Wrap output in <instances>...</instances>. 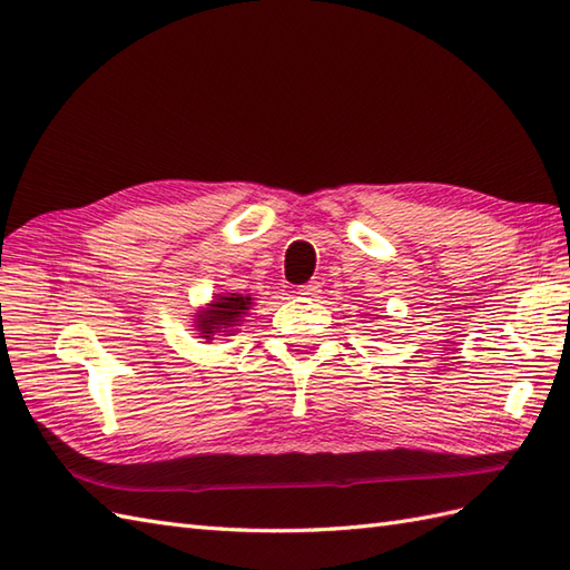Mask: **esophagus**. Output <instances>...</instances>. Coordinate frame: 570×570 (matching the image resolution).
Instances as JSON below:
<instances>
[{
  "label": "esophagus",
  "mask_w": 570,
  "mask_h": 570,
  "mask_svg": "<svg viewBox=\"0 0 570 570\" xmlns=\"http://www.w3.org/2000/svg\"><path fill=\"white\" fill-rule=\"evenodd\" d=\"M318 293H322V285H318L316 281H312V283H307V285H302V287L297 289V295H302L304 299H309V297H316Z\"/></svg>",
  "instance_id": "1"
}]
</instances>
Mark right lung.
Wrapping results in <instances>:
<instances>
[{"instance_id": "1", "label": "right lung", "mask_w": 570, "mask_h": 570, "mask_svg": "<svg viewBox=\"0 0 570 570\" xmlns=\"http://www.w3.org/2000/svg\"><path fill=\"white\" fill-rule=\"evenodd\" d=\"M254 299L248 295L237 293H225L217 295L213 304H207L205 309L196 314V331H200V338L213 341V336H232L234 328H237L246 312L252 309Z\"/></svg>"}]
</instances>
